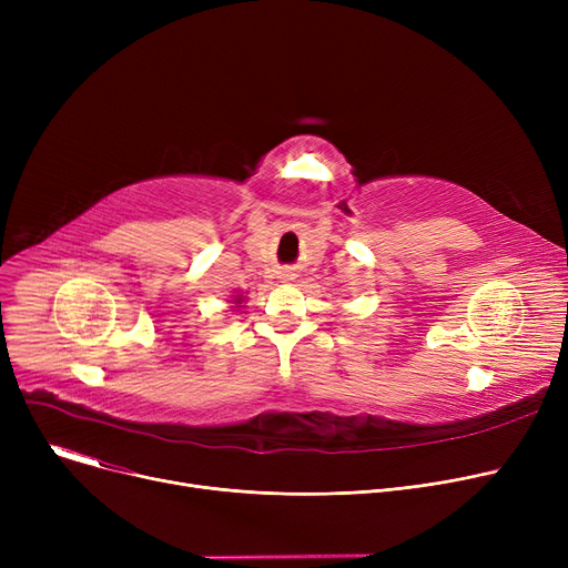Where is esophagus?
<instances>
[{
    "label": "esophagus",
    "instance_id": "1",
    "mask_svg": "<svg viewBox=\"0 0 568 568\" xmlns=\"http://www.w3.org/2000/svg\"><path fill=\"white\" fill-rule=\"evenodd\" d=\"M283 276H294V274H283Z\"/></svg>",
    "mask_w": 568,
    "mask_h": 568
}]
</instances>
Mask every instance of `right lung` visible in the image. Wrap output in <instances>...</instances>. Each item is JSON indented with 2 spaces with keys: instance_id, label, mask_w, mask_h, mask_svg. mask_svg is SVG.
<instances>
[{
  "instance_id": "1",
  "label": "right lung",
  "mask_w": 568,
  "mask_h": 568,
  "mask_svg": "<svg viewBox=\"0 0 568 568\" xmlns=\"http://www.w3.org/2000/svg\"><path fill=\"white\" fill-rule=\"evenodd\" d=\"M234 304H239V300H236V302H234Z\"/></svg>"
}]
</instances>
